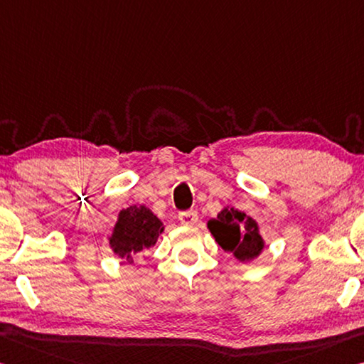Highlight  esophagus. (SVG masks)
Segmentation results:
<instances>
[{
  "label": "esophagus",
  "mask_w": 364,
  "mask_h": 364,
  "mask_svg": "<svg viewBox=\"0 0 364 364\" xmlns=\"http://www.w3.org/2000/svg\"><path fill=\"white\" fill-rule=\"evenodd\" d=\"M178 218H180V222L183 225H194L198 222V212L196 210H184L178 213Z\"/></svg>",
  "instance_id": "obj_1"
}]
</instances>
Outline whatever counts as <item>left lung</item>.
<instances>
[{
  "instance_id": "left-lung-1",
  "label": "left lung",
  "mask_w": 364,
  "mask_h": 364,
  "mask_svg": "<svg viewBox=\"0 0 364 364\" xmlns=\"http://www.w3.org/2000/svg\"><path fill=\"white\" fill-rule=\"evenodd\" d=\"M210 233L225 251L233 252L240 261H251L262 251L264 241L259 235L257 223L246 217L245 212L223 209L217 218L207 223Z\"/></svg>"
}]
</instances>
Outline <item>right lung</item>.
Here are the masks:
<instances>
[{"label":"right lung","instance_id":"right-lung-1","mask_svg":"<svg viewBox=\"0 0 364 364\" xmlns=\"http://www.w3.org/2000/svg\"><path fill=\"white\" fill-rule=\"evenodd\" d=\"M161 232V222L147 207L132 205L119 212L109 245L118 256H126L132 262L131 256L151 250Z\"/></svg>","mask_w":364,"mask_h":364}]
</instances>
